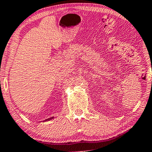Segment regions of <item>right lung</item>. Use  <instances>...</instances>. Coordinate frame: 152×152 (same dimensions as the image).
Segmentation results:
<instances>
[{
	"instance_id": "obj_1",
	"label": "right lung",
	"mask_w": 152,
	"mask_h": 152,
	"mask_svg": "<svg viewBox=\"0 0 152 152\" xmlns=\"http://www.w3.org/2000/svg\"><path fill=\"white\" fill-rule=\"evenodd\" d=\"M54 117H50V118H48V119H45V121H43L42 122H46V121H51V120H52V119H54ZM42 122V121H41Z\"/></svg>"
}]
</instances>
